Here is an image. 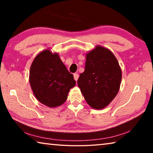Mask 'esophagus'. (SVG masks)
Segmentation results:
<instances>
[{"label": "esophagus", "mask_w": 153, "mask_h": 153, "mask_svg": "<svg viewBox=\"0 0 153 153\" xmlns=\"http://www.w3.org/2000/svg\"><path fill=\"white\" fill-rule=\"evenodd\" d=\"M74 79L76 80V81H77V79H78V77H79V75L77 74H74Z\"/></svg>", "instance_id": "34e87169"}]
</instances>
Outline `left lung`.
<instances>
[{
  "label": "left lung",
  "mask_w": 153,
  "mask_h": 153,
  "mask_svg": "<svg viewBox=\"0 0 153 153\" xmlns=\"http://www.w3.org/2000/svg\"><path fill=\"white\" fill-rule=\"evenodd\" d=\"M121 80L117 59L109 50L97 46L86 55L85 70L80 74L77 85L88 104L101 109L116 97Z\"/></svg>",
  "instance_id": "left-lung-1"
}]
</instances>
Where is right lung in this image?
Masks as SVG:
<instances>
[{"label":"right lung","instance_id":"1","mask_svg":"<svg viewBox=\"0 0 153 153\" xmlns=\"http://www.w3.org/2000/svg\"><path fill=\"white\" fill-rule=\"evenodd\" d=\"M30 83L36 98L49 107H56L65 102L71 88L76 86L70 74L57 53L49 50L36 56L30 67Z\"/></svg>","mask_w":153,"mask_h":153}]
</instances>
